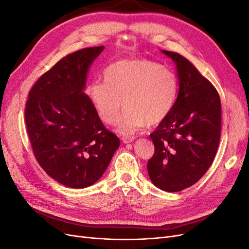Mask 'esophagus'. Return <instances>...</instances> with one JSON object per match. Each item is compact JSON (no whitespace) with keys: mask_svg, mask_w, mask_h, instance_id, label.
Instances as JSON below:
<instances>
[{"mask_svg":"<svg viewBox=\"0 0 249 249\" xmlns=\"http://www.w3.org/2000/svg\"><path fill=\"white\" fill-rule=\"evenodd\" d=\"M134 137L133 136H123V138H122V140H123V142L124 143H131V142H133L134 141Z\"/></svg>","mask_w":249,"mask_h":249,"instance_id":"34e87169","label":"esophagus"}]
</instances>
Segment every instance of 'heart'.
Returning <instances> with one entry per match:
<instances>
[{
  "label": "heart",
  "instance_id": "obj_1",
  "mask_svg": "<svg viewBox=\"0 0 249 249\" xmlns=\"http://www.w3.org/2000/svg\"><path fill=\"white\" fill-rule=\"evenodd\" d=\"M178 77L167 66L149 59L120 60L105 71V83L94 82L89 95L104 123L117 124V130L130 135L145 124H157L166 118L178 94Z\"/></svg>",
  "mask_w": 249,
  "mask_h": 249
}]
</instances>
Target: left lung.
<instances>
[{"label": "left lung", "instance_id": "1", "mask_svg": "<svg viewBox=\"0 0 249 249\" xmlns=\"http://www.w3.org/2000/svg\"><path fill=\"white\" fill-rule=\"evenodd\" d=\"M177 64L178 94L173 107L149 135L155 153L147 162L150 180L178 192L194 185L212 165L221 132V102L216 88L189 60L162 51Z\"/></svg>", "mask_w": 249, "mask_h": 249}]
</instances>
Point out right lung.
Here are the masks:
<instances>
[{
  "mask_svg": "<svg viewBox=\"0 0 249 249\" xmlns=\"http://www.w3.org/2000/svg\"><path fill=\"white\" fill-rule=\"evenodd\" d=\"M104 47L63 57L36 81L25 108L35 159L66 187L86 188L101 178L119 146L84 92L89 66Z\"/></svg>",
  "mask_w": 249,
  "mask_h": 249,
  "instance_id": "right-lung-1",
  "label": "right lung"
}]
</instances>
